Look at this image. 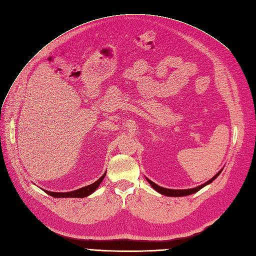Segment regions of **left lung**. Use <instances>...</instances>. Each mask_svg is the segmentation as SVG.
<instances>
[{
  "instance_id": "left-lung-1",
  "label": "left lung",
  "mask_w": 256,
  "mask_h": 256,
  "mask_svg": "<svg viewBox=\"0 0 256 256\" xmlns=\"http://www.w3.org/2000/svg\"><path fill=\"white\" fill-rule=\"evenodd\" d=\"M222 170L223 168H221L220 171L216 173L212 178H210V180H209L208 182H204L203 184H200V186H198V187H196V188H191V189H180V190H176V189H168V188H164V187H160V186H158L157 184H154V182H152L150 180H148V178L146 177V180L150 182V184L152 186V187L156 190L157 192H159L160 194H162V196H176V198H178V196H190V194H193V193H196V192H198V191H200V189L202 188H204L205 186H207V184H212L216 177H218L219 175H220V173L222 172Z\"/></svg>"
}]
</instances>
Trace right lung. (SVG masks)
<instances>
[{
  "mask_svg": "<svg viewBox=\"0 0 256 256\" xmlns=\"http://www.w3.org/2000/svg\"><path fill=\"white\" fill-rule=\"evenodd\" d=\"M106 174V172L95 182H92L88 186H85V187L80 188L78 190H74V191H70V192H52V191L44 190V192L48 193L49 196H51L53 198H86V196H90L92 192H95L97 190V188L99 187L100 184L102 182Z\"/></svg>",
  "mask_w": 256,
  "mask_h": 256,
  "instance_id": "right-lung-1",
  "label": "right lung"
}]
</instances>
